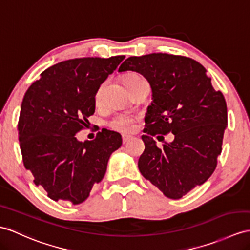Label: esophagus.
<instances>
[{"label": "esophagus", "mask_w": 250, "mask_h": 250, "mask_svg": "<svg viewBox=\"0 0 250 250\" xmlns=\"http://www.w3.org/2000/svg\"><path fill=\"white\" fill-rule=\"evenodd\" d=\"M131 138H132L131 136H127V135H123V143L125 144V143H127V142H129V140H130Z\"/></svg>", "instance_id": "esophagus-1"}]
</instances>
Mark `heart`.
Segmentation results:
<instances>
[{"label": "heart", "mask_w": 250, "mask_h": 250, "mask_svg": "<svg viewBox=\"0 0 250 250\" xmlns=\"http://www.w3.org/2000/svg\"><path fill=\"white\" fill-rule=\"evenodd\" d=\"M142 79V77L136 74V73H128L125 77H124V83H129L136 81H140ZM103 90H104V86H101L99 90L96 91L95 94V102L97 104H100L103 99ZM133 119L129 115H125V114H120L117 115V117L113 118L110 122V126L113 129L121 131V132H130L133 128Z\"/></svg>", "instance_id": "b5f03b06"}]
</instances>
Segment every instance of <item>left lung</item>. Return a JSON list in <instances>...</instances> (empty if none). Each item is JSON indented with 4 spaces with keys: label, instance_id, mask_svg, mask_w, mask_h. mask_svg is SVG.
<instances>
[{
    "label": "left lung",
    "instance_id": "8db88e82",
    "mask_svg": "<svg viewBox=\"0 0 250 250\" xmlns=\"http://www.w3.org/2000/svg\"><path fill=\"white\" fill-rule=\"evenodd\" d=\"M143 75L151 88L138 167L168 198L179 199L214 172L227 127V105L206 69L191 58L154 53L127 58L119 72ZM172 132L173 143L158 148L151 138Z\"/></svg>",
    "mask_w": 250,
    "mask_h": 250
}]
</instances>
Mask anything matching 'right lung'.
Masks as SVG:
<instances>
[{
    "label": "right lung",
    "mask_w": 250,
    "mask_h": 250,
    "mask_svg": "<svg viewBox=\"0 0 250 250\" xmlns=\"http://www.w3.org/2000/svg\"><path fill=\"white\" fill-rule=\"evenodd\" d=\"M124 58L56 63L41 73L23 97L18 129L24 167L55 202H84L122 145V136L112 130H102L92 141H78L75 136L95 112L96 91Z\"/></svg>",
    "instance_id": "right-lung-1"
}]
</instances>
